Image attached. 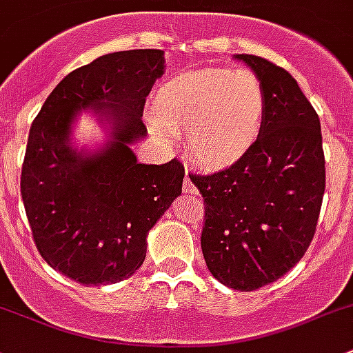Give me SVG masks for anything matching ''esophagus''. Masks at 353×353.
<instances>
[{
    "label": "esophagus",
    "mask_w": 353,
    "mask_h": 353,
    "mask_svg": "<svg viewBox=\"0 0 353 353\" xmlns=\"http://www.w3.org/2000/svg\"><path fill=\"white\" fill-rule=\"evenodd\" d=\"M184 192H189V194H198V188L192 184V181L189 179V176L184 177V184H183Z\"/></svg>",
    "instance_id": "esophagus-1"
}]
</instances>
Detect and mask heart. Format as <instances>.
Listing matches in <instances>:
<instances>
[{
    "label": "heart",
    "instance_id": "obj_1",
    "mask_svg": "<svg viewBox=\"0 0 353 353\" xmlns=\"http://www.w3.org/2000/svg\"><path fill=\"white\" fill-rule=\"evenodd\" d=\"M267 113V89L250 69L186 70L167 79L152 103L155 130L188 135L192 159L205 169L243 161L261 140Z\"/></svg>",
    "mask_w": 353,
    "mask_h": 353
}]
</instances>
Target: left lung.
<instances>
[{
	"label": "left lung",
	"instance_id": "8db88e82",
	"mask_svg": "<svg viewBox=\"0 0 353 353\" xmlns=\"http://www.w3.org/2000/svg\"><path fill=\"white\" fill-rule=\"evenodd\" d=\"M269 96L254 150L210 176H189L205 199L203 255L210 272L236 291L283 277L310 247L325 194L320 118L288 70L239 54Z\"/></svg>",
	"mask_w": 353,
	"mask_h": 353
}]
</instances>
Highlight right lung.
<instances>
[{
    "instance_id": "1",
    "label": "right lung",
    "mask_w": 353,
    "mask_h": 353,
    "mask_svg": "<svg viewBox=\"0 0 353 353\" xmlns=\"http://www.w3.org/2000/svg\"><path fill=\"white\" fill-rule=\"evenodd\" d=\"M164 62L157 49L101 55L68 74L30 127L20 186L33 240L47 264L76 283L111 284L137 272L148 230L183 191L177 159L139 164L130 148L147 135L143 106ZM83 109L110 130L88 154L70 143Z\"/></svg>"
}]
</instances>
